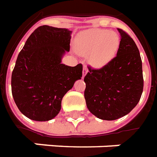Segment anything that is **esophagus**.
<instances>
[{
    "instance_id": "obj_1",
    "label": "esophagus",
    "mask_w": 157,
    "mask_h": 157,
    "mask_svg": "<svg viewBox=\"0 0 157 157\" xmlns=\"http://www.w3.org/2000/svg\"><path fill=\"white\" fill-rule=\"evenodd\" d=\"M88 73V68H87V67H84V68H83V78H84V76L87 74Z\"/></svg>"
}]
</instances>
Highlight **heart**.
<instances>
[{
	"label": "heart",
	"mask_w": 157,
	"mask_h": 157,
	"mask_svg": "<svg viewBox=\"0 0 157 157\" xmlns=\"http://www.w3.org/2000/svg\"><path fill=\"white\" fill-rule=\"evenodd\" d=\"M121 45L119 34L104 29L84 32L76 44V52L88 56V62L94 68H102L116 57Z\"/></svg>",
	"instance_id": "heart-1"
}]
</instances>
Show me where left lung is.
Listing matches in <instances>:
<instances>
[{"label": "left lung", "mask_w": 157, "mask_h": 157, "mask_svg": "<svg viewBox=\"0 0 157 157\" xmlns=\"http://www.w3.org/2000/svg\"><path fill=\"white\" fill-rule=\"evenodd\" d=\"M121 45L117 56L101 69L89 67L84 98L89 111L100 119H118L140 101L144 80L140 54L134 40L117 29Z\"/></svg>", "instance_id": "obj_1"}]
</instances>
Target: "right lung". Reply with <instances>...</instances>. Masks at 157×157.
I'll use <instances>...</instances> for the list:
<instances>
[{"instance_id":"right-lung-1","label":"right lung","mask_w":157,"mask_h":157,"mask_svg":"<svg viewBox=\"0 0 157 157\" xmlns=\"http://www.w3.org/2000/svg\"><path fill=\"white\" fill-rule=\"evenodd\" d=\"M72 31L48 25L31 34L12 73V93L17 108L34 121L53 119L62 100L81 79L83 66H67L62 59L70 50Z\"/></svg>"}]
</instances>
